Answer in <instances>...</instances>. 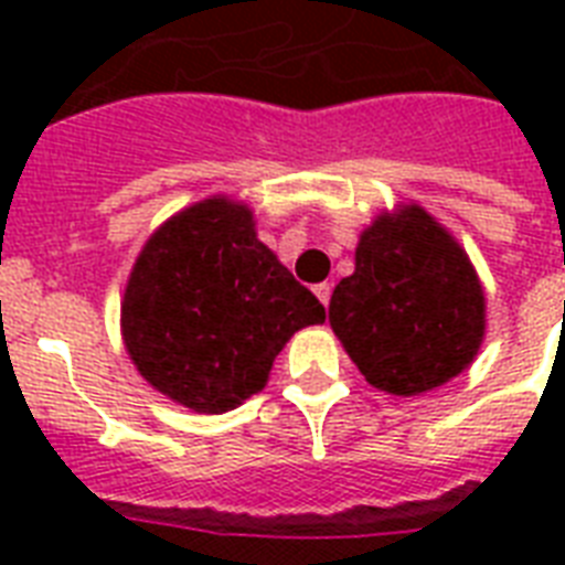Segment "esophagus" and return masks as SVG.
Returning <instances> with one entry per match:
<instances>
[{"label":"esophagus","instance_id":"obj_1","mask_svg":"<svg viewBox=\"0 0 565 565\" xmlns=\"http://www.w3.org/2000/svg\"><path fill=\"white\" fill-rule=\"evenodd\" d=\"M313 292H317V299L328 308V301H331V284H317V287H313Z\"/></svg>","mask_w":565,"mask_h":565}]
</instances>
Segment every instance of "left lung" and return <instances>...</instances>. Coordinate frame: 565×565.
I'll list each match as a JSON object with an SVG mask.
<instances>
[{
	"mask_svg": "<svg viewBox=\"0 0 565 565\" xmlns=\"http://www.w3.org/2000/svg\"><path fill=\"white\" fill-rule=\"evenodd\" d=\"M328 319L375 390L422 395L469 370L487 301L466 248L411 202L363 228L354 273L334 287Z\"/></svg>",
	"mask_w": 565,
	"mask_h": 565,
	"instance_id": "8db88e82",
	"label": "left lung"
}]
</instances>
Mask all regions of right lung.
I'll return each mask as SVG.
<instances>
[{
  "label": "right lung",
  "instance_id": "obj_1",
  "mask_svg": "<svg viewBox=\"0 0 565 565\" xmlns=\"http://www.w3.org/2000/svg\"><path fill=\"white\" fill-rule=\"evenodd\" d=\"M326 308L257 239L246 202L211 195L146 239L122 296V343L137 372L195 413L260 393L296 331Z\"/></svg>",
  "mask_w": 565,
  "mask_h": 565
}]
</instances>
